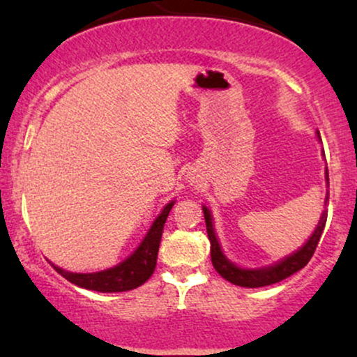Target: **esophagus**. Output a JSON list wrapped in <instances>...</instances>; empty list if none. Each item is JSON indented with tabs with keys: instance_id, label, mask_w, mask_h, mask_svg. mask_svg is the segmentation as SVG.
<instances>
[{
	"instance_id": "obj_1",
	"label": "esophagus",
	"mask_w": 357,
	"mask_h": 357,
	"mask_svg": "<svg viewBox=\"0 0 357 357\" xmlns=\"http://www.w3.org/2000/svg\"><path fill=\"white\" fill-rule=\"evenodd\" d=\"M190 183H192V178H190Z\"/></svg>"
}]
</instances>
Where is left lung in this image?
<instances>
[{"instance_id": "obj_1", "label": "left lung", "mask_w": 357, "mask_h": 357, "mask_svg": "<svg viewBox=\"0 0 357 357\" xmlns=\"http://www.w3.org/2000/svg\"><path fill=\"white\" fill-rule=\"evenodd\" d=\"M317 139L321 141L319 132H317ZM326 183H327V188H329V173H327V167H326ZM327 204H329V191L326 192V199H324V211L321 215V220H319V223L315 225V230L312 231V235L309 236V240H307L301 248L296 250V252H292L290 255L280 258L278 261H273V264L264 265V267H253V268L240 267V265L233 264L230 258L225 255L223 248H221L220 245L218 235H216L215 231V223H213V215L210 208L203 204L208 238H210V243H211L213 267H215L216 272H218L225 280L231 282V284L240 285V287H247V289H257V287L272 285V284H277V282L284 280L287 277L294 275V273L298 272V270L304 268L314 255L315 247H317L319 240H321L324 227H326Z\"/></svg>"}]
</instances>
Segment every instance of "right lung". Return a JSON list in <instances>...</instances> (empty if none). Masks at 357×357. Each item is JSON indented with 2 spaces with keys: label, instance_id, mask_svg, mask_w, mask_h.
Masks as SVG:
<instances>
[{
  "label": "right lung",
  "instance_id": "right-lung-1",
  "mask_svg": "<svg viewBox=\"0 0 357 357\" xmlns=\"http://www.w3.org/2000/svg\"><path fill=\"white\" fill-rule=\"evenodd\" d=\"M174 203L176 199H171L162 208L161 213L155 216L149 230H147L146 236L139 243V247L126 260L114 265V267L100 270V272L79 273L68 272V270L56 267L52 261L50 264L61 277H65L68 282H72L77 287H82V289L96 290V292H127V290L137 289L139 285L144 284L147 278L154 273L155 261H158L159 243H161L162 236V228H165L167 215H169Z\"/></svg>",
  "mask_w": 357,
  "mask_h": 357
}]
</instances>
